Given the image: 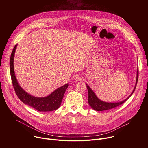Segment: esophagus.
Listing matches in <instances>:
<instances>
[{"instance_id": "esophagus-1", "label": "esophagus", "mask_w": 148, "mask_h": 148, "mask_svg": "<svg viewBox=\"0 0 148 148\" xmlns=\"http://www.w3.org/2000/svg\"><path fill=\"white\" fill-rule=\"evenodd\" d=\"M82 79H83V77L81 75H77L75 77V80L77 81H81Z\"/></svg>"}]
</instances>
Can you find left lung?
<instances>
[{
  "label": "left lung",
  "mask_w": 148,
  "mask_h": 148,
  "mask_svg": "<svg viewBox=\"0 0 148 148\" xmlns=\"http://www.w3.org/2000/svg\"><path fill=\"white\" fill-rule=\"evenodd\" d=\"M138 73L139 72H138V65L135 85L134 88L132 93L130 95V96H128L124 100L119 101V102H105V101H103L101 100L100 99H99L98 98V97L96 95L95 92L90 88V87L88 85V84H86L88 92V103L90 105V106L93 110H94L97 111H105V110H109L112 109L115 107L119 106V105H121L123 103H124L132 95V94L134 92V91L135 90L138 79V74H139Z\"/></svg>",
  "instance_id": "8db88e82"
}]
</instances>
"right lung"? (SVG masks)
<instances>
[{
    "label": "right lung",
    "mask_w": 148,
    "mask_h": 148,
    "mask_svg": "<svg viewBox=\"0 0 148 148\" xmlns=\"http://www.w3.org/2000/svg\"><path fill=\"white\" fill-rule=\"evenodd\" d=\"M17 46V45L14 47L11 54L10 69L13 86L17 97L25 104L40 112H49L57 110L60 106L63 97L69 87V83L57 88L46 97H37L28 94L19 85L14 71V57Z\"/></svg>",
    "instance_id": "right-lung-1"
}]
</instances>
